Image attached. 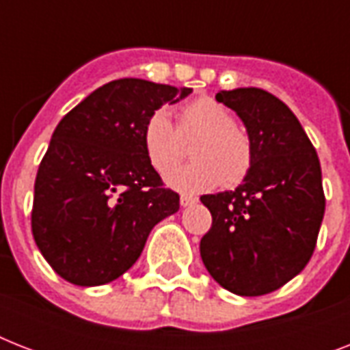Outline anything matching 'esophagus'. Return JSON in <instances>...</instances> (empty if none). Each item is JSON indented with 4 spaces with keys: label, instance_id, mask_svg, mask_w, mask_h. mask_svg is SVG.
<instances>
[{
    "label": "esophagus",
    "instance_id": "1",
    "mask_svg": "<svg viewBox=\"0 0 350 350\" xmlns=\"http://www.w3.org/2000/svg\"><path fill=\"white\" fill-rule=\"evenodd\" d=\"M180 203H181V207H191V205L198 203V198L196 196H191V194H181Z\"/></svg>",
    "mask_w": 350,
    "mask_h": 350
}]
</instances>
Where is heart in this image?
Masks as SVG:
<instances>
[{"mask_svg":"<svg viewBox=\"0 0 350 350\" xmlns=\"http://www.w3.org/2000/svg\"><path fill=\"white\" fill-rule=\"evenodd\" d=\"M193 146L194 164L170 171L167 183L181 192H203L224 183L236 187L250 174L254 165V147L250 136L236 125L232 112L213 98H198L187 103L178 116V129L165 111L147 118L142 131L143 150L148 163L165 174L177 163L185 150Z\"/></svg>","mask_w":350,"mask_h":350,"instance_id":"heart-1","label":"heart"}]
</instances>
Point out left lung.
<instances>
[{"label":"left lung","instance_id":"8db88e82","mask_svg":"<svg viewBox=\"0 0 350 350\" xmlns=\"http://www.w3.org/2000/svg\"><path fill=\"white\" fill-rule=\"evenodd\" d=\"M216 100L243 121L254 165L238 189L200 198L213 214L200 254L221 287L261 296L291 282L314 252L325 213L320 159L298 118L271 92L221 90Z\"/></svg>","mask_w":350,"mask_h":350}]
</instances>
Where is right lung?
I'll use <instances>...</instances> for the list:
<instances>
[{"instance_id": "1", "label": "right lung", "mask_w": 350, "mask_h": 350, "mask_svg": "<svg viewBox=\"0 0 350 350\" xmlns=\"http://www.w3.org/2000/svg\"><path fill=\"white\" fill-rule=\"evenodd\" d=\"M192 89L123 78L103 85L65 114L34 183L32 234L54 271L79 287L120 278L148 234L178 213L143 150L147 118Z\"/></svg>"}]
</instances>
